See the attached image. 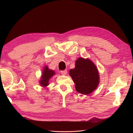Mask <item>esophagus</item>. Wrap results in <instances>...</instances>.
Instances as JSON below:
<instances>
[{"label":"esophagus","instance_id":"esophagus-1","mask_svg":"<svg viewBox=\"0 0 133 133\" xmlns=\"http://www.w3.org/2000/svg\"><path fill=\"white\" fill-rule=\"evenodd\" d=\"M60 72H61L62 74H63V75H65V74H66V73H67V70H62Z\"/></svg>","mask_w":133,"mask_h":133}]
</instances>
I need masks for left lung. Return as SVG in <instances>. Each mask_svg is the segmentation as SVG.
<instances>
[{
	"label": "left lung",
	"mask_w": 133,
	"mask_h": 133,
	"mask_svg": "<svg viewBox=\"0 0 133 133\" xmlns=\"http://www.w3.org/2000/svg\"><path fill=\"white\" fill-rule=\"evenodd\" d=\"M69 74L75 84L76 90L80 94L87 95L91 93L99 84L97 68L88 59L80 58L77 59L75 68L70 70Z\"/></svg>",
	"instance_id": "8db88e82"
}]
</instances>
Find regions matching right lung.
<instances>
[{"mask_svg":"<svg viewBox=\"0 0 133 133\" xmlns=\"http://www.w3.org/2000/svg\"><path fill=\"white\" fill-rule=\"evenodd\" d=\"M42 74V79L40 83H41V85L42 86L46 87L48 85V82H49V79L55 74L54 71L49 69L48 68V66H46L44 68Z\"/></svg>","mask_w":133,"mask_h":133,"instance_id":"1","label":"right lung"}]
</instances>
